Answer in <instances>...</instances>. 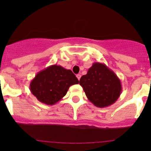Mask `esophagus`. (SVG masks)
Wrapping results in <instances>:
<instances>
[{
  "mask_svg": "<svg viewBox=\"0 0 151 151\" xmlns=\"http://www.w3.org/2000/svg\"><path fill=\"white\" fill-rule=\"evenodd\" d=\"M77 79H78V80H80V77H81V75H80V74H77Z\"/></svg>",
  "mask_w": 151,
  "mask_h": 151,
  "instance_id": "esophagus-1",
  "label": "esophagus"
}]
</instances>
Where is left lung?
<instances>
[{
  "label": "left lung",
  "mask_w": 151,
  "mask_h": 151,
  "mask_svg": "<svg viewBox=\"0 0 151 151\" xmlns=\"http://www.w3.org/2000/svg\"><path fill=\"white\" fill-rule=\"evenodd\" d=\"M80 85L90 102L100 108L113 104L122 91L120 79L113 71L101 63H93L87 74L81 77Z\"/></svg>",
  "instance_id": "8db88e82"
}]
</instances>
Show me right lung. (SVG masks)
<instances>
[{"label": "right lung", "mask_w": 151, "mask_h": 151, "mask_svg": "<svg viewBox=\"0 0 151 151\" xmlns=\"http://www.w3.org/2000/svg\"><path fill=\"white\" fill-rule=\"evenodd\" d=\"M78 83L71 70L52 65L36 74L30 82L29 89L38 101L54 105L66 95L69 87Z\"/></svg>", "instance_id": "right-lung-1"}]
</instances>
